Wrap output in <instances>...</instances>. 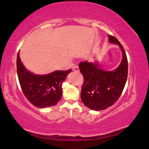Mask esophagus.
I'll return each mask as SVG.
<instances>
[{"mask_svg":"<svg viewBox=\"0 0 149 149\" xmlns=\"http://www.w3.org/2000/svg\"><path fill=\"white\" fill-rule=\"evenodd\" d=\"M72 69L74 71H75V72H78V71L79 70V66H77V65H73L72 67Z\"/></svg>","mask_w":149,"mask_h":149,"instance_id":"esophagus-1","label":"esophagus"}]
</instances>
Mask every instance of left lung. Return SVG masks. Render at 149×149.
<instances>
[{
	"label": "left lung",
	"instance_id": "left-lung-1",
	"mask_svg": "<svg viewBox=\"0 0 149 149\" xmlns=\"http://www.w3.org/2000/svg\"><path fill=\"white\" fill-rule=\"evenodd\" d=\"M109 40L111 43L119 45L123 54L121 64L117 69L106 71L100 68L97 62L87 61L79 65L84 78L81 100L93 111H102L114 104L123 92L127 78V59L123 46L113 36L109 35Z\"/></svg>",
	"mask_w": 149,
	"mask_h": 149
}]
</instances>
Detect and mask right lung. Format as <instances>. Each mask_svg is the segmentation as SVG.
<instances>
[{
    "label": "right lung",
    "mask_w": 149,
    "mask_h": 149,
    "mask_svg": "<svg viewBox=\"0 0 149 149\" xmlns=\"http://www.w3.org/2000/svg\"><path fill=\"white\" fill-rule=\"evenodd\" d=\"M71 70H56L43 75L33 74L26 70L17 54V73L22 90L32 104L40 109L53 107L60 100L62 83Z\"/></svg>",
    "instance_id": "1"
}]
</instances>
